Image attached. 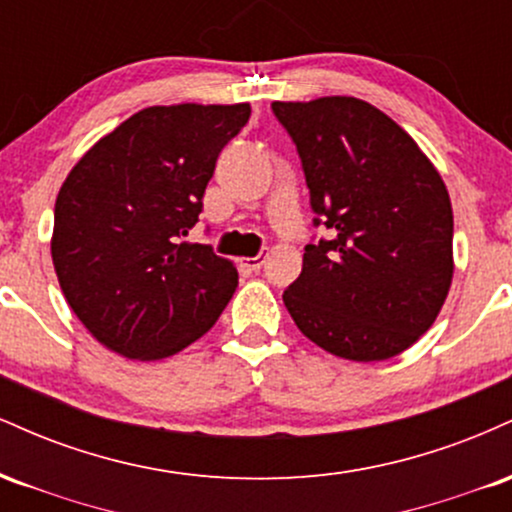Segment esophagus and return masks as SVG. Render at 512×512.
Returning a JSON list of instances; mask_svg holds the SVG:
<instances>
[{"label": "esophagus", "instance_id": "1", "mask_svg": "<svg viewBox=\"0 0 512 512\" xmlns=\"http://www.w3.org/2000/svg\"><path fill=\"white\" fill-rule=\"evenodd\" d=\"M240 264H245V267L252 269V272H257V269H260L262 264H264V255H255V257H243V260H240Z\"/></svg>", "mask_w": 512, "mask_h": 512}]
</instances>
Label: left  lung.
<instances>
[{
  "mask_svg": "<svg viewBox=\"0 0 512 512\" xmlns=\"http://www.w3.org/2000/svg\"><path fill=\"white\" fill-rule=\"evenodd\" d=\"M272 110L298 146L310 204L334 233L305 245L286 310L332 356L402 354L436 322L452 284L448 187L419 144L366 101L325 96Z\"/></svg>",
  "mask_w": 512,
  "mask_h": 512,
  "instance_id": "1",
  "label": "left lung"
}]
</instances>
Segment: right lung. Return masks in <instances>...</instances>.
Returning <instances> with one entry per match:
<instances>
[{
  "label": "right lung",
  "instance_id": "obj_1",
  "mask_svg": "<svg viewBox=\"0 0 512 512\" xmlns=\"http://www.w3.org/2000/svg\"><path fill=\"white\" fill-rule=\"evenodd\" d=\"M248 117L250 103L151 105L98 139L62 182L52 264L69 308L113 354H178L236 293V264L180 238Z\"/></svg>",
  "mask_w": 512,
  "mask_h": 512
}]
</instances>
